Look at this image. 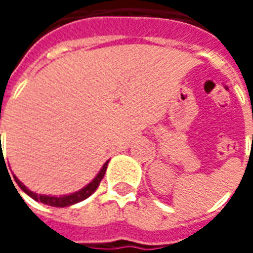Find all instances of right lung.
<instances>
[{
  "instance_id": "obj_1",
  "label": "right lung",
  "mask_w": 253,
  "mask_h": 253,
  "mask_svg": "<svg viewBox=\"0 0 253 253\" xmlns=\"http://www.w3.org/2000/svg\"><path fill=\"white\" fill-rule=\"evenodd\" d=\"M110 163V160L108 161H105V164L103 165V168L100 169V172L96 175L93 180L90 181L89 184H86L85 187H83L80 191H76V192H73V194H69V195H61V196H51V195H42V194H36L34 191L28 190L27 187L21 183V181L13 175L14 180L17 183V186L21 188V190L24 191L25 194L28 196H31L34 201L36 202H41L43 205H48V206H54V207H67V206H72V205H76L78 202H83L85 201L86 198L93 194L96 188L99 187L100 181L101 179L104 177L105 175V170H107V165Z\"/></svg>"
}]
</instances>
